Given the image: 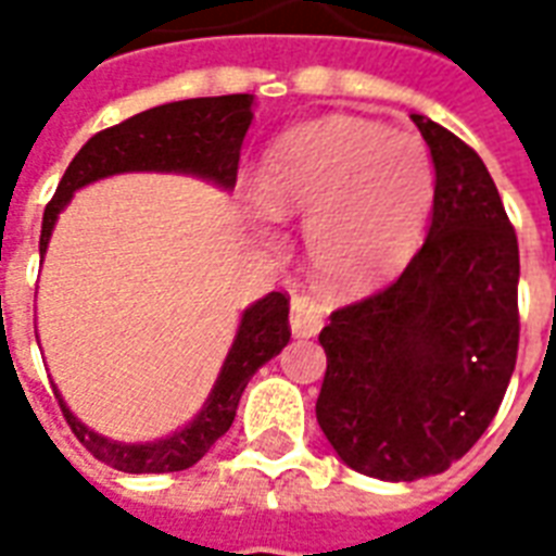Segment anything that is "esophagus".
Returning a JSON list of instances; mask_svg holds the SVG:
<instances>
[{"mask_svg": "<svg viewBox=\"0 0 556 556\" xmlns=\"http://www.w3.org/2000/svg\"><path fill=\"white\" fill-rule=\"evenodd\" d=\"M323 329V314L314 303H308L305 296H296L291 303V331L296 338H314Z\"/></svg>", "mask_w": 556, "mask_h": 556, "instance_id": "obj_1", "label": "esophagus"}]
</instances>
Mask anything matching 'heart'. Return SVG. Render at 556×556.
<instances>
[{
  "mask_svg": "<svg viewBox=\"0 0 556 556\" xmlns=\"http://www.w3.org/2000/svg\"><path fill=\"white\" fill-rule=\"evenodd\" d=\"M430 152L413 132L329 115L286 132L262 164V201L303 218L308 260L338 291H369L404 268L432 207Z\"/></svg>",
  "mask_w": 556,
  "mask_h": 556,
  "instance_id": "1",
  "label": "heart"
}]
</instances>
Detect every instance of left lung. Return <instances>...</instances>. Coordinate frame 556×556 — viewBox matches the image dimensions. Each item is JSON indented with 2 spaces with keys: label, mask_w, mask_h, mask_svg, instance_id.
Here are the masks:
<instances>
[{
  "label": "left lung",
  "mask_w": 556,
  "mask_h": 556,
  "mask_svg": "<svg viewBox=\"0 0 556 556\" xmlns=\"http://www.w3.org/2000/svg\"><path fill=\"white\" fill-rule=\"evenodd\" d=\"M435 164L430 233L395 282L331 314L317 424L352 470L444 473L482 439L519 349V244L484 161L413 115Z\"/></svg>",
  "instance_id": "8db88e82"
}]
</instances>
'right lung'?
<instances>
[{
	"mask_svg": "<svg viewBox=\"0 0 556 556\" xmlns=\"http://www.w3.org/2000/svg\"><path fill=\"white\" fill-rule=\"evenodd\" d=\"M251 103V94L178 100L167 106L147 109L141 115L126 117L124 124L91 135L60 178L54 199L46 204L39 256L46 253L56 213L68 204L72 192L98 178L129 173V169H167V173L176 169V173L213 178L222 187H233L239 173V150L253 117ZM288 340H291L288 294L270 291L244 312L225 369L218 375L213 395L207 397V406L201 409L199 418L181 432L155 444H117L103 439L98 432L86 430L65 409L63 397L56 395V401L77 441L98 462L124 473H176L195 465L230 430L239 397L253 371L279 355Z\"/></svg>",
	"mask_w": 556,
	"mask_h": 556,
	"instance_id": "obj_1",
	"label": "right lung"
}]
</instances>
